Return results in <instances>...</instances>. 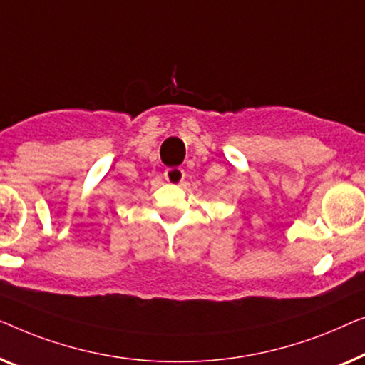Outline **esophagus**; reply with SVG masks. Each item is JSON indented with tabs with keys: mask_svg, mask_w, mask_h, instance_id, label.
Returning a JSON list of instances; mask_svg holds the SVG:
<instances>
[{
	"mask_svg": "<svg viewBox=\"0 0 365 365\" xmlns=\"http://www.w3.org/2000/svg\"><path fill=\"white\" fill-rule=\"evenodd\" d=\"M163 177H165V180L168 183L178 185V183L183 182L185 172H183V168H180V167H168L167 170L163 172Z\"/></svg>",
	"mask_w": 365,
	"mask_h": 365,
	"instance_id": "1",
	"label": "esophagus"
}]
</instances>
